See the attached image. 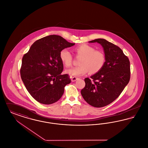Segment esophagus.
<instances>
[{
	"instance_id": "obj_1",
	"label": "esophagus",
	"mask_w": 148,
	"mask_h": 148,
	"mask_svg": "<svg viewBox=\"0 0 148 148\" xmlns=\"http://www.w3.org/2000/svg\"><path fill=\"white\" fill-rule=\"evenodd\" d=\"M78 79H79V77H73V78H72V79H71V81H72L73 82H75Z\"/></svg>"
}]
</instances>
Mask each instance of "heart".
Listing matches in <instances>:
<instances>
[{"instance_id": "heart-1", "label": "heart", "mask_w": 148, "mask_h": 148, "mask_svg": "<svg viewBox=\"0 0 148 148\" xmlns=\"http://www.w3.org/2000/svg\"><path fill=\"white\" fill-rule=\"evenodd\" d=\"M74 51L77 56L81 57L79 60V66L72 68L66 71L68 74L79 77L89 72L94 74L101 71L106 63V56L100 50H97L92 46L83 44L75 48ZM60 59L66 67L72 64L73 56L66 49L62 50L60 53Z\"/></svg>"}]
</instances>
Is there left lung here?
Here are the masks:
<instances>
[{"label": "left lung", "instance_id": "left-lung-1", "mask_svg": "<svg viewBox=\"0 0 148 148\" xmlns=\"http://www.w3.org/2000/svg\"><path fill=\"white\" fill-rule=\"evenodd\" d=\"M89 42H98L102 46L106 63L101 71L90 77L91 79H85V86L81 94L89 104L101 108L114 101L128 84L130 62L119 47L104 39H96Z\"/></svg>", "mask_w": 148, "mask_h": 148}]
</instances>
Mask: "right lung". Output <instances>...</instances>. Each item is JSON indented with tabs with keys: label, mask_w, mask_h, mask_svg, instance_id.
<instances>
[{
	"label": "right lung",
	"mask_w": 148,
	"mask_h": 148,
	"mask_svg": "<svg viewBox=\"0 0 148 148\" xmlns=\"http://www.w3.org/2000/svg\"><path fill=\"white\" fill-rule=\"evenodd\" d=\"M75 45L59 35L44 37L34 42L22 59L21 75L27 90L43 104H51L62 97L71 83L68 74L62 75V50Z\"/></svg>",
	"instance_id": "obj_1"
}]
</instances>
